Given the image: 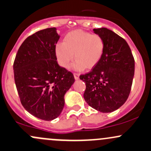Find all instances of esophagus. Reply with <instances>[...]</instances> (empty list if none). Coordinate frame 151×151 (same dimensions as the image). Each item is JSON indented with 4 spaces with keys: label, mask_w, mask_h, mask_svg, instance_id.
Here are the masks:
<instances>
[{
    "label": "esophagus",
    "mask_w": 151,
    "mask_h": 151,
    "mask_svg": "<svg viewBox=\"0 0 151 151\" xmlns=\"http://www.w3.org/2000/svg\"><path fill=\"white\" fill-rule=\"evenodd\" d=\"M74 77L75 80H79L80 79V74H77V73H74Z\"/></svg>",
    "instance_id": "esophagus-1"
}]
</instances>
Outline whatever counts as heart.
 Instances as JSON below:
<instances>
[{
	"instance_id": "b5f03b06",
	"label": "heart",
	"mask_w": 151,
	"mask_h": 151,
	"mask_svg": "<svg viewBox=\"0 0 151 151\" xmlns=\"http://www.w3.org/2000/svg\"><path fill=\"white\" fill-rule=\"evenodd\" d=\"M104 51L102 36L82 30H74L66 34L63 43H58L55 47L58 64L67 69L74 55L73 68L78 71L94 68L102 59Z\"/></svg>"
}]
</instances>
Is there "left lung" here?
<instances>
[{
	"mask_svg": "<svg viewBox=\"0 0 151 151\" xmlns=\"http://www.w3.org/2000/svg\"><path fill=\"white\" fill-rule=\"evenodd\" d=\"M105 41V51L98 65L80 79L85 82L84 99L102 113L116 110L126 102L134 74V59L124 38L107 28L93 29Z\"/></svg>",
	"mask_w": 151,
	"mask_h": 151,
	"instance_id": "8db88e82",
	"label": "left lung"
}]
</instances>
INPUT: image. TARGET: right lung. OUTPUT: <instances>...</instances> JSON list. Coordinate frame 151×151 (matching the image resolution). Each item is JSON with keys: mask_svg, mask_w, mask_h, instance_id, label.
<instances>
[{"mask_svg": "<svg viewBox=\"0 0 151 151\" xmlns=\"http://www.w3.org/2000/svg\"><path fill=\"white\" fill-rule=\"evenodd\" d=\"M58 40L55 27L40 30L22 42L14 62V81L22 105L45 121L60 115L65 93L74 82L72 73L56 61Z\"/></svg>", "mask_w": 151, "mask_h": 151, "instance_id": "1", "label": "right lung"}]
</instances>
